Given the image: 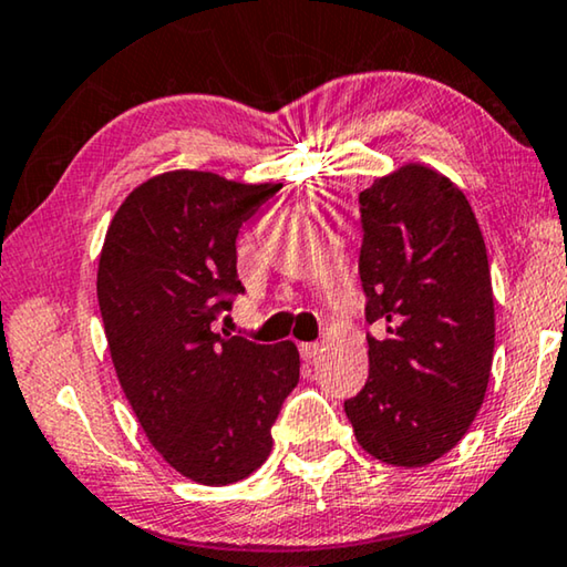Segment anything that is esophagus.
I'll return each instance as SVG.
<instances>
[{
    "label": "esophagus",
    "instance_id": "obj_1",
    "mask_svg": "<svg viewBox=\"0 0 567 567\" xmlns=\"http://www.w3.org/2000/svg\"><path fill=\"white\" fill-rule=\"evenodd\" d=\"M299 352H301V360L311 363V360H317L319 352H322V344H319V342H301Z\"/></svg>",
    "mask_w": 567,
    "mask_h": 567
}]
</instances>
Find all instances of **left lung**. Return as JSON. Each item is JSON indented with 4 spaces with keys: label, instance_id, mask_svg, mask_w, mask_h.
<instances>
[{
    "label": "left lung",
    "instance_id": "left-lung-1",
    "mask_svg": "<svg viewBox=\"0 0 567 567\" xmlns=\"http://www.w3.org/2000/svg\"><path fill=\"white\" fill-rule=\"evenodd\" d=\"M368 381L344 401L358 445L385 465L450 453L478 414L494 363L486 243L465 194L424 163L360 192Z\"/></svg>",
    "mask_w": 567,
    "mask_h": 567
}]
</instances>
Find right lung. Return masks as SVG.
I'll return each instance as SVG.
<instances>
[{"label": "right lung", "instance_id": "add662e5", "mask_svg": "<svg viewBox=\"0 0 567 567\" xmlns=\"http://www.w3.org/2000/svg\"><path fill=\"white\" fill-rule=\"evenodd\" d=\"M278 188L168 171L130 192L102 245L96 297L122 391L163 461L204 486L266 463L270 426L299 383L291 340L212 330L245 291L237 233Z\"/></svg>", "mask_w": 567, "mask_h": 567}]
</instances>
